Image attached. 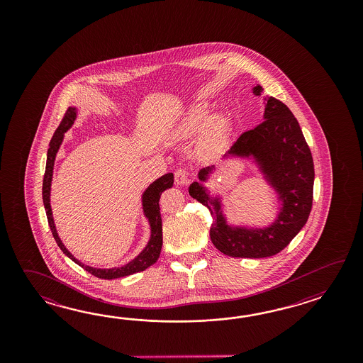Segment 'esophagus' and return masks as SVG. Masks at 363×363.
I'll return each instance as SVG.
<instances>
[{
	"instance_id": "esophagus-1",
	"label": "esophagus",
	"mask_w": 363,
	"mask_h": 363,
	"mask_svg": "<svg viewBox=\"0 0 363 363\" xmlns=\"http://www.w3.org/2000/svg\"><path fill=\"white\" fill-rule=\"evenodd\" d=\"M175 183L179 185H186L189 183V175H188V172L185 170L177 171L175 172Z\"/></svg>"
}]
</instances>
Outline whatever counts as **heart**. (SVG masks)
I'll return each instance as SVG.
<instances>
[{"label":"heart","instance_id":"b5f03b06","mask_svg":"<svg viewBox=\"0 0 363 363\" xmlns=\"http://www.w3.org/2000/svg\"><path fill=\"white\" fill-rule=\"evenodd\" d=\"M210 106L201 104L191 108L179 123L178 132L183 138H189L199 133V152L202 157L213 158L223 153L228 147L232 132L231 116L225 111H219L210 116Z\"/></svg>","mask_w":363,"mask_h":363}]
</instances>
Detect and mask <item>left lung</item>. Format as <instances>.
<instances>
[{
    "label": "left lung",
    "mask_w": 363,
    "mask_h": 363,
    "mask_svg": "<svg viewBox=\"0 0 363 363\" xmlns=\"http://www.w3.org/2000/svg\"><path fill=\"white\" fill-rule=\"evenodd\" d=\"M255 97L262 86H253ZM263 122L244 132L224 161H240L255 166L269 185L278 203L272 222L263 225L230 223L223 193L206 186L216 167L199 171V182L189 185V194L206 206L213 218L210 239L223 255L236 258H264L283 250L308 222L313 205L314 163L300 124L281 101L263 97Z\"/></svg>",
    "instance_id": "1"
}]
</instances>
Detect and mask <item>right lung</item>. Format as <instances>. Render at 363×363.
<instances>
[{
	"label": "right lung",
	"mask_w": 363,
	"mask_h": 363,
	"mask_svg": "<svg viewBox=\"0 0 363 363\" xmlns=\"http://www.w3.org/2000/svg\"><path fill=\"white\" fill-rule=\"evenodd\" d=\"M77 118V108L69 106L65 114V118L62 119L60 127L55 130L53 138L50 140L49 149H48L47 155V167H45V175L43 180V201H44V206L47 211L48 222L49 227L53 233L55 242L58 244V247H61L62 252L69 257V259H72L74 262L79 264L80 267H83L85 271L91 272L96 278L100 279H111L124 278L132 274H136L140 271H144L149 266L155 264L157 259L160 258L161 255V249H162V219H161V213H160V199L163 191L169 189L174 184V174L169 172L166 175H163L161 178L155 180L152 184L147 185V189L141 194V208H143V214L145 216V219L149 223L150 228V235L149 240L144 249L136 255L133 259L123 264V266H118V267H111V269H99V267H92L88 266L85 263L80 262L74 255L69 253V249L65 247V244L60 239V235L55 228V218H53V211L50 206V189H52V179H53V169H55V161L57 153L61 147L63 139H65V133L69 131L72 127V124L75 123Z\"/></svg>",
	"instance_id": "1"
}]
</instances>
